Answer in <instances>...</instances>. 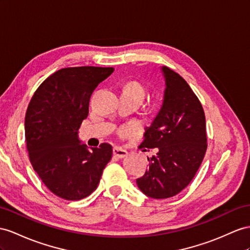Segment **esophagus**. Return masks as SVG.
I'll list each match as a JSON object with an SVG mask.
<instances>
[{"instance_id":"obj_1","label":"esophagus","mask_w":250,"mask_h":250,"mask_svg":"<svg viewBox=\"0 0 250 250\" xmlns=\"http://www.w3.org/2000/svg\"><path fill=\"white\" fill-rule=\"evenodd\" d=\"M113 154L115 157H118V158H124L125 156H127V152L124 149L119 148V146H115L113 149Z\"/></svg>"}]
</instances>
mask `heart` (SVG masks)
Here are the masks:
<instances>
[{
  "label": "heart",
  "mask_w": 250,
  "mask_h": 250,
  "mask_svg": "<svg viewBox=\"0 0 250 250\" xmlns=\"http://www.w3.org/2000/svg\"><path fill=\"white\" fill-rule=\"evenodd\" d=\"M124 92H129V93H132V94H135V95H138L140 96L144 99L145 97V88L144 86L140 84L139 82L137 81H131V82H127L126 84L125 85L124 87Z\"/></svg>",
  "instance_id": "obj_1"
}]
</instances>
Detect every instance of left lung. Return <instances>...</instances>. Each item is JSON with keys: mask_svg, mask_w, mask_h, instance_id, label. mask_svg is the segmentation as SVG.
<instances>
[{"mask_svg": "<svg viewBox=\"0 0 250 250\" xmlns=\"http://www.w3.org/2000/svg\"><path fill=\"white\" fill-rule=\"evenodd\" d=\"M166 88L161 110L146 129L139 148L157 149L149 170L136 180L138 188L152 198H168L186 188L207 150L206 119L200 100L174 70L162 67Z\"/></svg>", "mask_w": 250, "mask_h": 250, "instance_id": "obj_1", "label": "left lung"}]
</instances>
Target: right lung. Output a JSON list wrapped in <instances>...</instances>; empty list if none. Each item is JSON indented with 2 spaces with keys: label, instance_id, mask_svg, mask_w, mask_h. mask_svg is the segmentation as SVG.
<instances>
[{
  "label": "right lung",
  "instance_id": "1",
  "mask_svg": "<svg viewBox=\"0 0 250 250\" xmlns=\"http://www.w3.org/2000/svg\"><path fill=\"white\" fill-rule=\"evenodd\" d=\"M114 72L113 67H66L50 75L38 87L25 116L29 161L54 194L78 201L97 188L112 158V146L87 149L78 130L87 117L94 89Z\"/></svg>",
  "mask_w": 250,
  "mask_h": 250
}]
</instances>
